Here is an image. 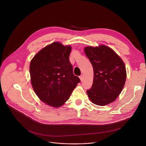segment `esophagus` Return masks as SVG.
<instances>
[{"mask_svg":"<svg viewBox=\"0 0 146 146\" xmlns=\"http://www.w3.org/2000/svg\"><path fill=\"white\" fill-rule=\"evenodd\" d=\"M83 78H84V76H83V74H82V75H80V76L79 78H80V80H81V81H83Z\"/></svg>","mask_w":146,"mask_h":146,"instance_id":"34e87169","label":"esophagus"}]
</instances>
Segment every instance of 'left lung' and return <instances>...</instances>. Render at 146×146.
<instances>
[{
  "mask_svg": "<svg viewBox=\"0 0 146 146\" xmlns=\"http://www.w3.org/2000/svg\"><path fill=\"white\" fill-rule=\"evenodd\" d=\"M94 68V81L87 90L90 100L99 106L115 100L126 80V68L122 59L113 50L105 45L86 47L84 49Z\"/></svg>",
  "mask_w": 146,
  "mask_h": 146,
  "instance_id": "obj_1",
  "label": "left lung"
}]
</instances>
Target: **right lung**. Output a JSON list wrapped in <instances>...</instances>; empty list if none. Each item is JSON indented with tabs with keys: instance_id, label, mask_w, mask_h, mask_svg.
Here are the masks:
<instances>
[{
	"instance_id": "1",
	"label": "right lung",
	"mask_w": 146,
	"mask_h": 146,
	"mask_svg": "<svg viewBox=\"0 0 146 146\" xmlns=\"http://www.w3.org/2000/svg\"><path fill=\"white\" fill-rule=\"evenodd\" d=\"M70 46L54 42L38 52L31 61L32 86L43 102L52 107L62 106L80 82L74 76L69 61Z\"/></svg>"
}]
</instances>
